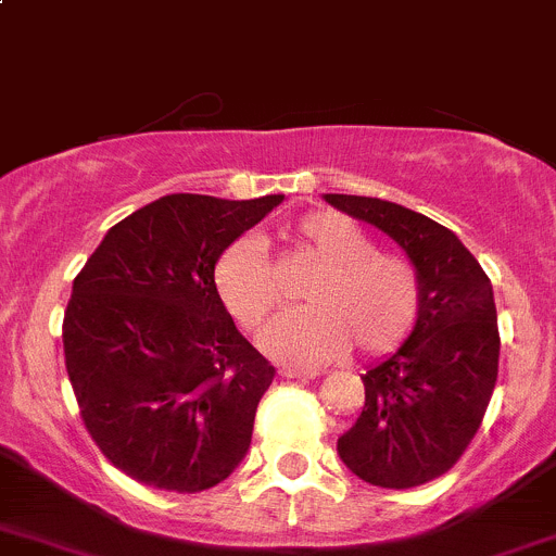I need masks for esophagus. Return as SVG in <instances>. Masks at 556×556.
<instances>
[{
    "instance_id": "34e87169",
    "label": "esophagus",
    "mask_w": 556,
    "mask_h": 556,
    "mask_svg": "<svg viewBox=\"0 0 556 556\" xmlns=\"http://www.w3.org/2000/svg\"><path fill=\"white\" fill-rule=\"evenodd\" d=\"M279 377H285V379H314V377H319V371H314V368H282V371H279Z\"/></svg>"
}]
</instances>
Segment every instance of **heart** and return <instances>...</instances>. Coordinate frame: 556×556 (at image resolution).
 I'll use <instances>...</instances> for the list:
<instances>
[{
	"mask_svg": "<svg viewBox=\"0 0 556 556\" xmlns=\"http://www.w3.org/2000/svg\"><path fill=\"white\" fill-rule=\"evenodd\" d=\"M290 239L323 271L306 288L309 306L274 319L261 344L271 357L317 366L355 344L366 357L395 352L422 312L417 266L374 239L339 212L319 210L290 228ZM215 288L228 314L255 333L279 306V282L257 239H237L215 266Z\"/></svg>",
	"mask_w": 556,
	"mask_h": 556,
	"instance_id": "b5f03b06",
	"label": "heart"
}]
</instances>
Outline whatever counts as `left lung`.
<instances>
[{
    "mask_svg": "<svg viewBox=\"0 0 556 556\" xmlns=\"http://www.w3.org/2000/svg\"><path fill=\"white\" fill-rule=\"evenodd\" d=\"M325 201L382 228L422 279L412 336L366 371V406L339 439V457L357 479L412 490L463 457L490 406L501 357L490 277L450 228L419 212L368 195L325 193Z\"/></svg>",
    "mask_w": 556,
    "mask_h": 556,
    "instance_id": "1",
    "label": "left lung"
}]
</instances>
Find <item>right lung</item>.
I'll list each match as a JSON object with an SVG mask.
<instances>
[{"mask_svg": "<svg viewBox=\"0 0 556 556\" xmlns=\"http://www.w3.org/2000/svg\"><path fill=\"white\" fill-rule=\"evenodd\" d=\"M285 195L172 193L112 226L75 277L64 361L93 444L155 490H210L250 450L274 366L215 288V263Z\"/></svg>", "mask_w": 556, "mask_h": 556, "instance_id": "obj_1", "label": "right lung"}]
</instances>
